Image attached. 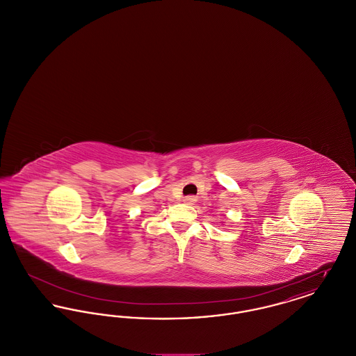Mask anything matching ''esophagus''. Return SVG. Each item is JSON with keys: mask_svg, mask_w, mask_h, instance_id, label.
Instances as JSON below:
<instances>
[{"mask_svg": "<svg viewBox=\"0 0 356 356\" xmlns=\"http://www.w3.org/2000/svg\"><path fill=\"white\" fill-rule=\"evenodd\" d=\"M184 203L188 204V205H192V204L196 203V197L195 196H186V199H184Z\"/></svg>", "mask_w": 356, "mask_h": 356, "instance_id": "34e87169", "label": "esophagus"}]
</instances>
